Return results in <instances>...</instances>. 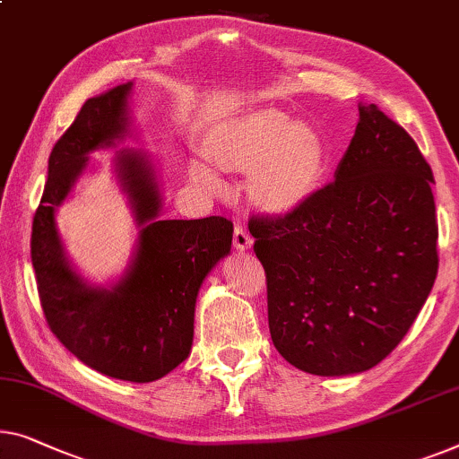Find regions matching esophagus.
Instances as JSON below:
<instances>
[{
	"instance_id": "obj_1",
	"label": "esophagus",
	"mask_w": 459,
	"mask_h": 459,
	"mask_svg": "<svg viewBox=\"0 0 459 459\" xmlns=\"http://www.w3.org/2000/svg\"><path fill=\"white\" fill-rule=\"evenodd\" d=\"M232 245H235L238 251L251 249L253 238H251V235L247 232V229H245V227H235V235H232Z\"/></svg>"
}]
</instances>
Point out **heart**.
Returning a JSON list of instances; mask_svg holds the SVG:
<instances>
[{
    "label": "heart",
    "instance_id": "b5f03b06",
    "mask_svg": "<svg viewBox=\"0 0 459 459\" xmlns=\"http://www.w3.org/2000/svg\"><path fill=\"white\" fill-rule=\"evenodd\" d=\"M208 159L227 170H247L249 189L270 212H292L319 189L325 175V146L316 129L295 123L278 108H259L229 121L206 142ZM195 186L218 194L224 183L208 164L194 160Z\"/></svg>",
    "mask_w": 459,
    "mask_h": 459
}]
</instances>
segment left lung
<instances>
[{"mask_svg": "<svg viewBox=\"0 0 459 459\" xmlns=\"http://www.w3.org/2000/svg\"><path fill=\"white\" fill-rule=\"evenodd\" d=\"M330 186L284 216H253L276 351L300 371L340 377L387 357L433 289V170L404 127L359 105Z\"/></svg>", "mask_w": 459, "mask_h": 459, "instance_id": "1", "label": "left lung"}]
</instances>
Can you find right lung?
<instances>
[{
    "mask_svg": "<svg viewBox=\"0 0 459 459\" xmlns=\"http://www.w3.org/2000/svg\"><path fill=\"white\" fill-rule=\"evenodd\" d=\"M129 91L132 82L88 99L53 146L34 212L30 257L45 319L61 344L102 375L148 383L189 357L197 292L230 253L232 222L222 216L160 221L152 159L140 150H119L115 173L140 229L138 245L117 282L97 286L76 272L55 212L86 170L88 154L127 135Z\"/></svg>",
    "mask_w": 459,
    "mask_h": 459,
    "instance_id": "add662e5",
    "label": "right lung"
}]
</instances>
